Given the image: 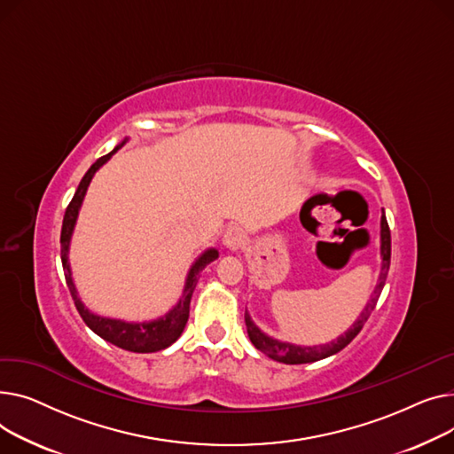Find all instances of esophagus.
Returning <instances> with one entry per match:
<instances>
[{
  "label": "esophagus",
  "instance_id": "obj_1",
  "mask_svg": "<svg viewBox=\"0 0 454 454\" xmlns=\"http://www.w3.org/2000/svg\"><path fill=\"white\" fill-rule=\"evenodd\" d=\"M244 244H246V231L242 227L232 225L225 231V234H223V246L225 247H229L232 251H238Z\"/></svg>",
  "mask_w": 454,
  "mask_h": 454
}]
</instances>
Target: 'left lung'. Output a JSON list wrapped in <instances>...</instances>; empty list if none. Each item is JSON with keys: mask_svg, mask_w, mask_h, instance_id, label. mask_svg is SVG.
<instances>
[{"mask_svg": "<svg viewBox=\"0 0 454 454\" xmlns=\"http://www.w3.org/2000/svg\"><path fill=\"white\" fill-rule=\"evenodd\" d=\"M381 273H380V282L374 289V295H372L370 302L366 304V308L363 309V313L359 315L357 321L350 326V330H346L340 337H337V340H332L328 344H318V346H297L291 342H282L278 339H273L270 335H265L253 321L249 313L246 311V326H247V333L251 342L254 344V348H258L260 352H263L268 357L278 361V363H286V364H304V363H313L318 359L330 357L337 352H340L344 346H348L354 337L361 332V328L364 326V323L368 321L370 313L374 311L378 299L381 295V289L385 286L387 275H388V268H390V229L385 218V210L381 215Z\"/></svg>", "mask_w": 454, "mask_h": 454, "instance_id": "8db88e82", "label": "left lung"}]
</instances>
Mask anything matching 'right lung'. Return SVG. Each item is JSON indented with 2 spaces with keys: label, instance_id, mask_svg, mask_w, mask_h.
Segmentation results:
<instances>
[{
  "label": "right lung",
  "instance_id": "right-lung-1",
  "mask_svg": "<svg viewBox=\"0 0 454 454\" xmlns=\"http://www.w3.org/2000/svg\"><path fill=\"white\" fill-rule=\"evenodd\" d=\"M128 141V137L117 145L110 153L102 155L100 159L91 165V168L86 172V176L80 181L78 189L71 200V203L66 208L64 215V223H62V232H60V256H62V265H64V275H66V282L69 287L71 297L74 301V306L80 313V317L84 318V323L90 326V330H93L98 337H102L104 340H108L122 350L128 352H137V354H150V352H159L165 350L172 342H176L179 339V335L184 330L186 321H189V311H191V299L192 293L196 289V284L200 280L201 271L207 268L210 262H215L218 258V251L216 249H207L205 253H201L198 256V260L192 263V268L186 275V282H184V289L183 295L179 299V302L163 317L155 318V321H146V323H126L121 321V318H108V317H100L91 313L82 301H80L73 277H71V268H69V260H67V253H69V242L71 236L74 231V223L78 218V210L82 207L84 196L88 192V186L95 176V172L104 165L110 161V157Z\"/></svg>",
  "mask_w": 454,
  "mask_h": 454
}]
</instances>
